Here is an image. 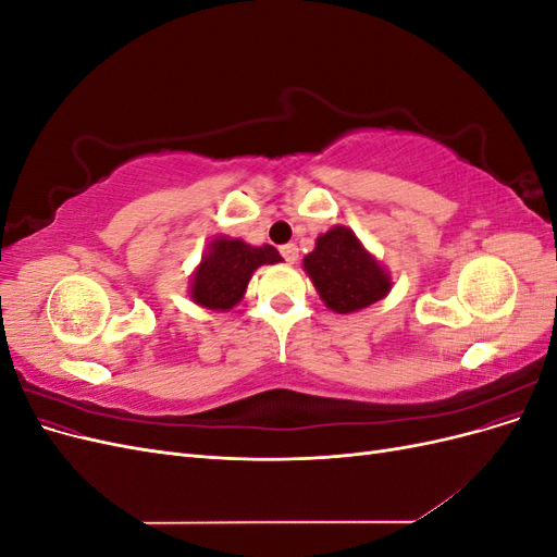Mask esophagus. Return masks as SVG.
Masks as SVG:
<instances>
[{
    "label": "esophagus",
    "mask_w": 557,
    "mask_h": 557,
    "mask_svg": "<svg viewBox=\"0 0 557 557\" xmlns=\"http://www.w3.org/2000/svg\"><path fill=\"white\" fill-rule=\"evenodd\" d=\"M281 256L288 264H295L299 260V250L295 244H285V246H281Z\"/></svg>",
    "instance_id": "1"
}]
</instances>
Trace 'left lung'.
Listing matches in <instances>:
<instances>
[{
  "label": "left lung",
  "instance_id": "left-lung-1",
  "mask_svg": "<svg viewBox=\"0 0 557 557\" xmlns=\"http://www.w3.org/2000/svg\"><path fill=\"white\" fill-rule=\"evenodd\" d=\"M305 272L334 313L372 307L393 288L391 274L362 246L356 232L344 225L320 234L315 248L305 258Z\"/></svg>",
  "mask_w": 557,
  "mask_h": 557
}]
</instances>
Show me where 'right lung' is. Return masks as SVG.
I'll return each mask as SVG.
<instances>
[{
	"label": "right lung",
	"mask_w": 557,
	"mask_h": 557,
	"mask_svg": "<svg viewBox=\"0 0 557 557\" xmlns=\"http://www.w3.org/2000/svg\"><path fill=\"white\" fill-rule=\"evenodd\" d=\"M281 260L278 250L269 244L250 246L242 239L215 237L190 278V297L205 309L230 311L242 301L252 272Z\"/></svg>",
	"instance_id": "right-lung-1"
}]
</instances>
